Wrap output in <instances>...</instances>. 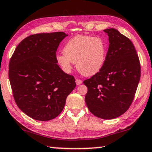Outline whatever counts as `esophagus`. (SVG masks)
Segmentation results:
<instances>
[{
  "instance_id": "34e87169",
  "label": "esophagus",
  "mask_w": 152,
  "mask_h": 152,
  "mask_svg": "<svg viewBox=\"0 0 152 152\" xmlns=\"http://www.w3.org/2000/svg\"><path fill=\"white\" fill-rule=\"evenodd\" d=\"M75 82L77 83V85H80L81 83H82V81H81V80H80V79H76Z\"/></svg>"
}]
</instances>
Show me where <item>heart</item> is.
I'll use <instances>...</instances> for the list:
<instances>
[{"label": "heart", "instance_id": "1", "mask_svg": "<svg viewBox=\"0 0 152 152\" xmlns=\"http://www.w3.org/2000/svg\"><path fill=\"white\" fill-rule=\"evenodd\" d=\"M64 53L57 55L56 60L66 72H70L76 62L78 71L84 76H92L101 71L106 59L107 48L100 37L78 35L66 43Z\"/></svg>", "mask_w": 152, "mask_h": 152}]
</instances>
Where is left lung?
Instances as JSON below:
<instances>
[{"label":"left lung","mask_w":152,"mask_h":152,"mask_svg":"<svg viewBox=\"0 0 152 152\" xmlns=\"http://www.w3.org/2000/svg\"><path fill=\"white\" fill-rule=\"evenodd\" d=\"M109 48L101 71L83 81L85 102L96 117L113 119L125 113L134 99L140 77V64L130 39L114 28L104 30Z\"/></svg>","instance_id":"left-lung-1"}]
</instances>
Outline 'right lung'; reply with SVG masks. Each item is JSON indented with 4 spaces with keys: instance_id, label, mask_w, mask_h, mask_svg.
Wrapping results in <instances>:
<instances>
[{
    "instance_id": "add662e5",
    "label": "right lung",
    "mask_w": 152,
    "mask_h": 152,
    "mask_svg": "<svg viewBox=\"0 0 152 152\" xmlns=\"http://www.w3.org/2000/svg\"><path fill=\"white\" fill-rule=\"evenodd\" d=\"M64 32L37 34L22 40L9 64V78L16 105L34 119L46 121L61 113L75 79L58 65L56 51Z\"/></svg>"
}]
</instances>
